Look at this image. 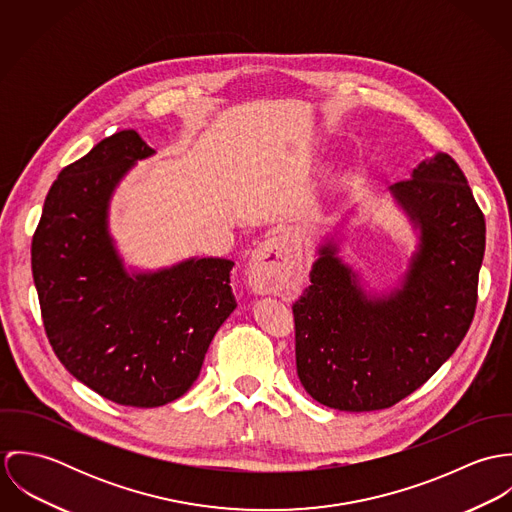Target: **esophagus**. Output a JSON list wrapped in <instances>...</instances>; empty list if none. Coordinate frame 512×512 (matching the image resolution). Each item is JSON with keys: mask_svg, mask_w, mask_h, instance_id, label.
Here are the masks:
<instances>
[{"mask_svg": "<svg viewBox=\"0 0 512 512\" xmlns=\"http://www.w3.org/2000/svg\"><path fill=\"white\" fill-rule=\"evenodd\" d=\"M292 254L282 236H272L262 242L248 266V284L256 293L276 292L288 278Z\"/></svg>", "mask_w": 512, "mask_h": 512, "instance_id": "esophagus-1", "label": "esophagus"}]
</instances>
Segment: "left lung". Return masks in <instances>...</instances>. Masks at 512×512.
<instances>
[{
    "label": "left lung",
    "instance_id": "8db88e82",
    "mask_svg": "<svg viewBox=\"0 0 512 512\" xmlns=\"http://www.w3.org/2000/svg\"><path fill=\"white\" fill-rule=\"evenodd\" d=\"M392 193L420 226L402 288L366 297L327 244L309 272L311 286L292 305L297 376L327 408L398 404L455 353L475 315L485 217L461 167L438 153Z\"/></svg>",
    "mask_w": 512,
    "mask_h": 512
}]
</instances>
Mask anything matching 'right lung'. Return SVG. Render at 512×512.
<instances>
[{
    "label": "right lung",
    "mask_w": 512,
    "mask_h": 512,
    "mask_svg": "<svg viewBox=\"0 0 512 512\" xmlns=\"http://www.w3.org/2000/svg\"><path fill=\"white\" fill-rule=\"evenodd\" d=\"M151 153L124 130L67 165L31 242L33 282L57 359L106 400L136 408L163 406L193 386L236 307L230 260L126 274L106 230L108 201L124 173Z\"/></svg>",
    "instance_id": "add662e5"
}]
</instances>
